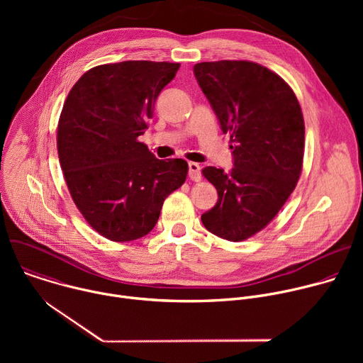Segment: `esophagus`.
<instances>
[{
	"mask_svg": "<svg viewBox=\"0 0 363 363\" xmlns=\"http://www.w3.org/2000/svg\"><path fill=\"white\" fill-rule=\"evenodd\" d=\"M188 175H189V178L192 179V181H195V182H198V181H201V167L196 164V162H189L188 164Z\"/></svg>",
	"mask_w": 363,
	"mask_h": 363,
	"instance_id": "esophagus-1",
	"label": "esophagus"
}]
</instances>
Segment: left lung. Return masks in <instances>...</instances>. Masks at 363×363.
I'll return each instance as SVG.
<instances>
[{"label":"left lung","instance_id":"obj_1","mask_svg":"<svg viewBox=\"0 0 363 363\" xmlns=\"http://www.w3.org/2000/svg\"><path fill=\"white\" fill-rule=\"evenodd\" d=\"M194 74L230 133L234 168L206 167L202 175L218 192L201 216L210 233L244 241L277 216L303 167L304 121L291 87L267 67L245 60L203 62Z\"/></svg>","mask_w":363,"mask_h":363}]
</instances>
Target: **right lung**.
<instances>
[{"mask_svg":"<svg viewBox=\"0 0 363 363\" xmlns=\"http://www.w3.org/2000/svg\"><path fill=\"white\" fill-rule=\"evenodd\" d=\"M179 66L147 60L96 66L65 101L57 125L63 175L84 220L111 241L146 235L167 196L186 179V161L157 160L138 140Z\"/></svg>","mask_w":363,"mask_h":363,"instance_id":"1","label":"right lung"}]
</instances>
